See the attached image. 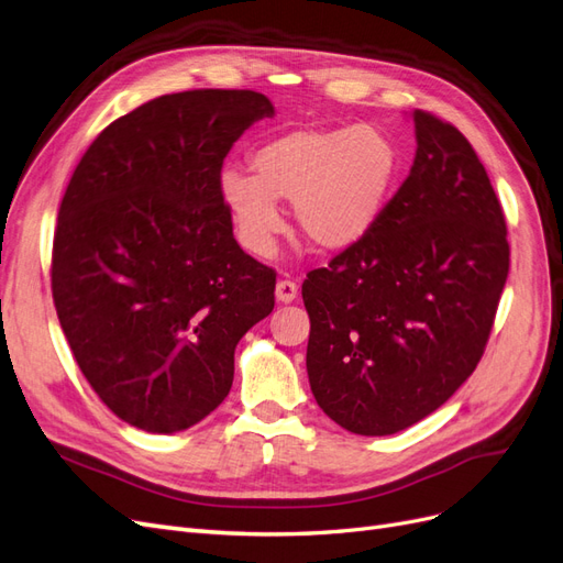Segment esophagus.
Masks as SVG:
<instances>
[{"label": "esophagus", "mask_w": 563, "mask_h": 563, "mask_svg": "<svg viewBox=\"0 0 563 563\" xmlns=\"http://www.w3.org/2000/svg\"><path fill=\"white\" fill-rule=\"evenodd\" d=\"M297 292H299V287H297L295 280H278V285H276V299H278L280 303L295 301V299H297Z\"/></svg>", "instance_id": "esophagus-1"}]
</instances>
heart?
I'll list each match as a JSON object with an SVG mask.
<instances>
[{"label": "heart", "mask_w": 563, "mask_h": 563, "mask_svg": "<svg viewBox=\"0 0 563 563\" xmlns=\"http://www.w3.org/2000/svg\"><path fill=\"white\" fill-rule=\"evenodd\" d=\"M252 175L227 168L222 201L243 245L268 257L283 231L278 201L292 203L303 239L322 252L360 245L378 224L402 173L395 140L376 125L295 129L250 156Z\"/></svg>", "instance_id": "obj_1"}]
</instances>
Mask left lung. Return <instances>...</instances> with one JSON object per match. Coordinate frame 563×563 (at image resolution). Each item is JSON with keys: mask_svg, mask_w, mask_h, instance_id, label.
Wrapping results in <instances>:
<instances>
[{"mask_svg": "<svg viewBox=\"0 0 563 563\" xmlns=\"http://www.w3.org/2000/svg\"><path fill=\"white\" fill-rule=\"evenodd\" d=\"M411 117L413 166L378 224L301 285L316 402L367 438L419 423L475 372L510 271L473 144L430 112Z\"/></svg>", "mask_w": 563, "mask_h": 563, "instance_id": "1", "label": "left lung"}]
</instances>
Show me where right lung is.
Returning a JSON list of instances; mask_svg holds the SVG:
<instances>
[{"mask_svg":"<svg viewBox=\"0 0 563 563\" xmlns=\"http://www.w3.org/2000/svg\"><path fill=\"white\" fill-rule=\"evenodd\" d=\"M274 117L255 90L161 96L112 121L71 175L51 292L86 380L121 421L170 434L222 405L235 343L274 311L276 271L233 239L222 163Z\"/></svg>","mask_w":563,"mask_h":563,"instance_id":"right-lung-1","label":"right lung"}]
</instances>
